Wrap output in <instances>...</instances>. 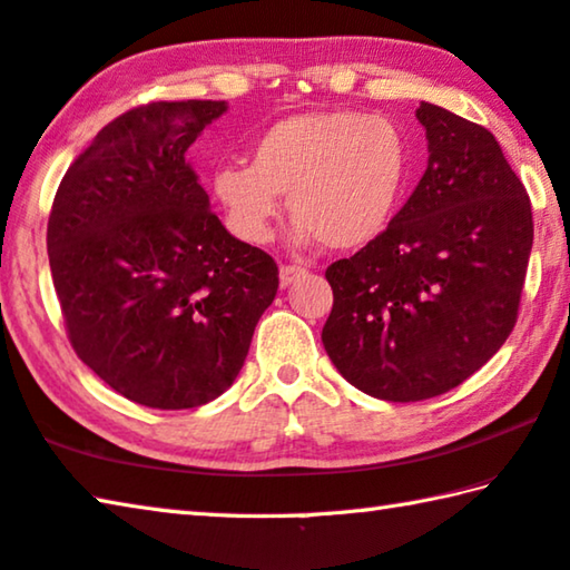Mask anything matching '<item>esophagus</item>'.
Masks as SVG:
<instances>
[{"mask_svg":"<svg viewBox=\"0 0 570 570\" xmlns=\"http://www.w3.org/2000/svg\"><path fill=\"white\" fill-rule=\"evenodd\" d=\"M306 274L304 266H294V264H284L282 268H278V282H282V286H292L294 282H298Z\"/></svg>","mask_w":570,"mask_h":570,"instance_id":"34e87169","label":"esophagus"}]
</instances>
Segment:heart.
<instances>
[{"label":"heart","mask_w":570,"mask_h":570,"mask_svg":"<svg viewBox=\"0 0 570 570\" xmlns=\"http://www.w3.org/2000/svg\"><path fill=\"white\" fill-rule=\"evenodd\" d=\"M407 173V140L392 120L356 110L298 112L256 135L248 166L218 168L214 193L248 240L272 236L278 196H286L298 238L354 250L387 228Z\"/></svg>","instance_id":"obj_1"}]
</instances>
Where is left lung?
<instances>
[{
  "mask_svg": "<svg viewBox=\"0 0 570 570\" xmlns=\"http://www.w3.org/2000/svg\"><path fill=\"white\" fill-rule=\"evenodd\" d=\"M430 160L390 226L326 268L324 350L356 390L420 402L455 390L513 332L533 214L493 132L420 102Z\"/></svg>",
  "mask_w": 570,
  "mask_h": 570,
  "instance_id": "8db88e82",
  "label": "left lung"
}]
</instances>
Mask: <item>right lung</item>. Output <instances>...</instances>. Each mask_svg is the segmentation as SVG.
<instances>
[{
	"instance_id": "obj_1",
	"label": "right lung",
	"mask_w": 570,
	"mask_h": 570,
	"mask_svg": "<svg viewBox=\"0 0 570 570\" xmlns=\"http://www.w3.org/2000/svg\"><path fill=\"white\" fill-rule=\"evenodd\" d=\"M226 102L138 105L67 168L47 220L75 354L130 402L190 410L238 377L278 266L228 234L186 150Z\"/></svg>"
}]
</instances>
